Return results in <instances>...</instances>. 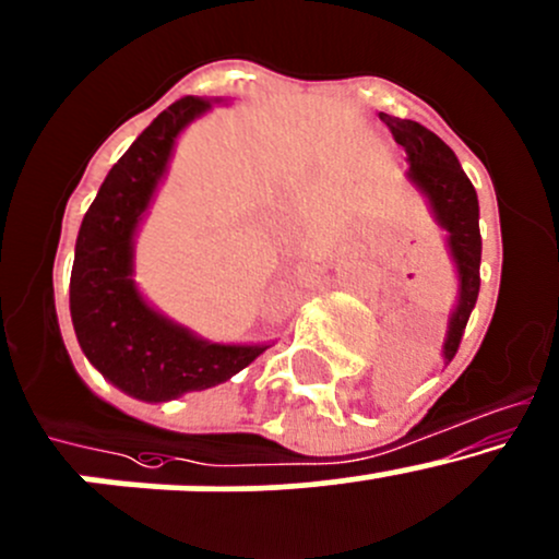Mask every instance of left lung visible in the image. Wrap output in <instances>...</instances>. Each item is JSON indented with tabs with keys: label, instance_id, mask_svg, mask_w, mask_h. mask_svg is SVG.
I'll use <instances>...</instances> for the list:
<instances>
[{
	"label": "left lung",
	"instance_id": "left-lung-1",
	"mask_svg": "<svg viewBox=\"0 0 559 559\" xmlns=\"http://www.w3.org/2000/svg\"><path fill=\"white\" fill-rule=\"evenodd\" d=\"M380 120L391 128L396 144L404 146L409 160V181L428 198L433 216L448 233V249L457 270V305L450 313L442 356L444 361H452L479 295L481 235L477 190L463 174L455 152L437 133L415 120H399L391 115H380Z\"/></svg>",
	"mask_w": 559,
	"mask_h": 559
}]
</instances>
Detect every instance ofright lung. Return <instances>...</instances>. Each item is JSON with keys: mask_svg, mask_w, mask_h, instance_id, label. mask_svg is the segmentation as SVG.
Instances as JSON below:
<instances>
[{"mask_svg": "<svg viewBox=\"0 0 559 559\" xmlns=\"http://www.w3.org/2000/svg\"><path fill=\"white\" fill-rule=\"evenodd\" d=\"M209 109V98L185 96L144 128L111 166L74 246L69 308L82 354L111 385L141 402H168L225 383L270 348L209 343L157 313L133 284L141 216L166 176L179 133Z\"/></svg>", "mask_w": 559, "mask_h": 559, "instance_id": "right-lung-1", "label": "right lung"}]
</instances>
